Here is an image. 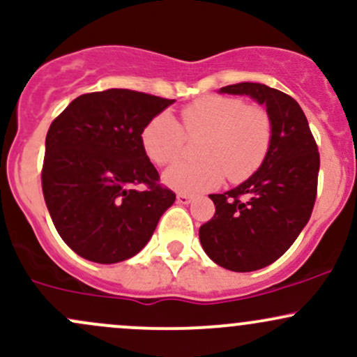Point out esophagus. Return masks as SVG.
I'll return each mask as SVG.
<instances>
[{"label": "esophagus", "mask_w": 357, "mask_h": 357, "mask_svg": "<svg viewBox=\"0 0 357 357\" xmlns=\"http://www.w3.org/2000/svg\"><path fill=\"white\" fill-rule=\"evenodd\" d=\"M193 199V197L191 195H185V193H179L178 195V203H181V205H188V203Z\"/></svg>", "instance_id": "obj_1"}]
</instances>
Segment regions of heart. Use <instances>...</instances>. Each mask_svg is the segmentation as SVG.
Segmentation results:
<instances>
[{
    "instance_id": "b5f03b06",
    "label": "heart",
    "mask_w": 357,
    "mask_h": 357,
    "mask_svg": "<svg viewBox=\"0 0 357 357\" xmlns=\"http://www.w3.org/2000/svg\"><path fill=\"white\" fill-rule=\"evenodd\" d=\"M181 125L169 113H159L142 130V147L158 166H171L183 155L186 137L198 139L199 162L176 164L164 183L179 193H202L225 179L241 183L259 169L273 139V121L261 105L236 96L211 95L181 109Z\"/></svg>"
}]
</instances>
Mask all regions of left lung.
Masks as SVG:
<instances>
[{
	"label": "left lung",
	"mask_w": 357,
	"mask_h": 357,
	"mask_svg": "<svg viewBox=\"0 0 357 357\" xmlns=\"http://www.w3.org/2000/svg\"><path fill=\"white\" fill-rule=\"evenodd\" d=\"M220 93L248 95L266 105L273 121L268 155L252 176L223 195H210L215 215L199 227L211 261L237 273L257 271L280 259L310 220L320 154L307 116L287 93L238 83Z\"/></svg>",
	"instance_id": "left-lung-1"
}]
</instances>
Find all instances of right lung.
Listing matches in <instances>:
<instances>
[{
  "instance_id": "1",
  "label": "right lung",
  "mask_w": 357,
  "mask_h": 357,
  "mask_svg": "<svg viewBox=\"0 0 357 357\" xmlns=\"http://www.w3.org/2000/svg\"><path fill=\"white\" fill-rule=\"evenodd\" d=\"M174 100L107 89L86 93L50 123L42 191L59 236L84 259H130L176 195L142 147V130ZM144 184V190L133 186Z\"/></svg>"
}]
</instances>
